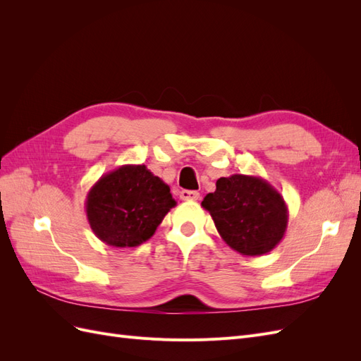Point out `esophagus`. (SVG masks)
<instances>
[{"label":"esophagus","instance_id":"34e87169","mask_svg":"<svg viewBox=\"0 0 361 361\" xmlns=\"http://www.w3.org/2000/svg\"><path fill=\"white\" fill-rule=\"evenodd\" d=\"M199 197H200V194H199L197 191L183 190V191L180 192V199L185 200V202H188V200H199Z\"/></svg>","mask_w":361,"mask_h":361}]
</instances>
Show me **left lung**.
I'll use <instances>...</instances> for the list:
<instances>
[{"label": "left lung", "instance_id": "left-lung-1", "mask_svg": "<svg viewBox=\"0 0 361 361\" xmlns=\"http://www.w3.org/2000/svg\"><path fill=\"white\" fill-rule=\"evenodd\" d=\"M202 206L211 214L223 241L243 256L274 250L286 233L289 211L283 195L259 176L232 174L216 180Z\"/></svg>", "mask_w": 361, "mask_h": 361}]
</instances>
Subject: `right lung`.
Returning <instances> with one entry per match:
<instances>
[{
	"mask_svg": "<svg viewBox=\"0 0 361 361\" xmlns=\"http://www.w3.org/2000/svg\"><path fill=\"white\" fill-rule=\"evenodd\" d=\"M176 206L170 187L145 164H126L99 178L85 199L93 233L110 247L146 243Z\"/></svg>",
	"mask_w": 361,
	"mask_h": 361,
	"instance_id": "1",
	"label": "right lung"
}]
</instances>
